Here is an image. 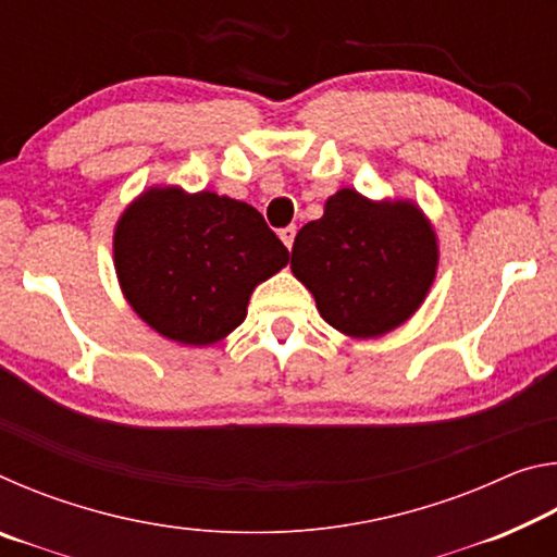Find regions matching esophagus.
I'll list each match as a JSON object with an SVG mask.
<instances>
[{"label": "esophagus", "mask_w": 557, "mask_h": 557, "mask_svg": "<svg viewBox=\"0 0 557 557\" xmlns=\"http://www.w3.org/2000/svg\"><path fill=\"white\" fill-rule=\"evenodd\" d=\"M295 235H297V228L295 225H287V228L280 231V240L287 245V250L292 248V243H295Z\"/></svg>", "instance_id": "34e87169"}]
</instances>
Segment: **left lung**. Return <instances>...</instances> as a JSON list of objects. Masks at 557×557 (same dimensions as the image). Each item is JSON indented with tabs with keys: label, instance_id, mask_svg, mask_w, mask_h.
I'll return each instance as SVG.
<instances>
[{
	"label": "left lung",
	"instance_id": "left-lung-1",
	"mask_svg": "<svg viewBox=\"0 0 557 557\" xmlns=\"http://www.w3.org/2000/svg\"><path fill=\"white\" fill-rule=\"evenodd\" d=\"M437 262V235L418 203L338 188L322 219L301 225L289 268L326 324L351 338H375L418 312Z\"/></svg>",
	"mask_w": 557,
	"mask_h": 557
}]
</instances>
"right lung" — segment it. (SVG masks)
<instances>
[{
  "mask_svg": "<svg viewBox=\"0 0 557 557\" xmlns=\"http://www.w3.org/2000/svg\"><path fill=\"white\" fill-rule=\"evenodd\" d=\"M112 258L147 326L176 344L211 346L245 322L250 295L289 252L250 203L149 186L117 219Z\"/></svg>",
  "mask_w": 557,
  "mask_h": 557,
  "instance_id": "1",
  "label": "right lung"
}]
</instances>
